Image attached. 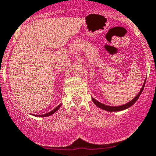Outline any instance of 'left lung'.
<instances>
[{"instance_id":"1","label":"left lung","mask_w":156,"mask_h":156,"mask_svg":"<svg viewBox=\"0 0 156 156\" xmlns=\"http://www.w3.org/2000/svg\"><path fill=\"white\" fill-rule=\"evenodd\" d=\"M145 83H146V80L144 81V84H143L142 87H141L140 90V92L138 93L137 95H136V97L133 99V100H131L130 102H128V103H126V104H125V105H122V106H107V105H105V104H103V103H100V102L97 101V100H95V99L93 98V97H92V100H93V102H94V104H95L97 107L102 108V109H103V110H106V111H107V112L122 111V110L127 109V108L130 107V106H133V105L136 103V100H138V98H139L140 96L141 93H142L143 90H144V86H145Z\"/></svg>"}]
</instances>
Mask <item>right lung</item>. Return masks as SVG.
<instances>
[{
    "label": "right lung",
    "mask_w": 156,
    "mask_h": 156,
    "mask_svg": "<svg viewBox=\"0 0 156 156\" xmlns=\"http://www.w3.org/2000/svg\"><path fill=\"white\" fill-rule=\"evenodd\" d=\"M62 106V105L61 104H59V106H56V108H54V109H53L52 110V111H50V112H48V113H46V114H44V115H34L35 116H37V117H48V116H50V115H53V113H55L56 112V111H58V110H59V108H60V106Z\"/></svg>",
    "instance_id": "1"
}]
</instances>
